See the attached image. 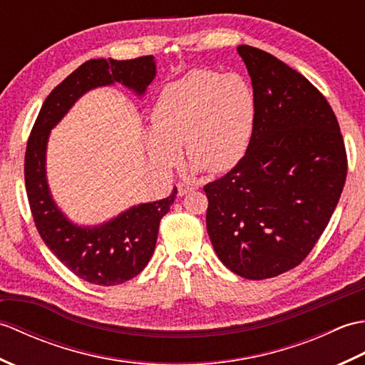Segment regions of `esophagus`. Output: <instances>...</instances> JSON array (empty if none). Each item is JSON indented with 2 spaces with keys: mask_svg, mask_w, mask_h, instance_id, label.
I'll return each mask as SVG.
<instances>
[{
  "mask_svg": "<svg viewBox=\"0 0 365 365\" xmlns=\"http://www.w3.org/2000/svg\"><path fill=\"white\" fill-rule=\"evenodd\" d=\"M177 190H178V196H185V195H188V192L197 190V185L187 183V182H178Z\"/></svg>",
  "mask_w": 365,
  "mask_h": 365,
  "instance_id": "esophagus-1",
  "label": "esophagus"
}]
</instances>
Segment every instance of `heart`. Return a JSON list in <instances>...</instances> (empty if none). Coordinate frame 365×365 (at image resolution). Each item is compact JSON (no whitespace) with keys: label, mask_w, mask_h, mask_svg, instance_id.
I'll return each instance as SVG.
<instances>
[{"label":"heart","mask_w":365,"mask_h":365,"mask_svg":"<svg viewBox=\"0 0 365 365\" xmlns=\"http://www.w3.org/2000/svg\"><path fill=\"white\" fill-rule=\"evenodd\" d=\"M152 123L145 147L157 166L177 165L183 144L187 158L199 169L227 173L250 149L255 123L252 89L235 73L192 71L161 89Z\"/></svg>","instance_id":"heart-1"}]
</instances>
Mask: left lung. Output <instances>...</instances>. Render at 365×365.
I'll list each match as a JSON object with an SVG mask.
<instances>
[{"label": "left lung", "instance_id": "1", "mask_svg": "<svg viewBox=\"0 0 365 365\" xmlns=\"http://www.w3.org/2000/svg\"><path fill=\"white\" fill-rule=\"evenodd\" d=\"M254 133L243 160L204 187L207 232L235 274L262 281L304 260L342 195L348 161L334 111L306 76L250 45Z\"/></svg>", "mask_w": 365, "mask_h": 365}]
</instances>
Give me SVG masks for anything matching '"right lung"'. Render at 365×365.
<instances>
[{
	"instance_id": "right-lung-1",
	"label": "right lung",
	"mask_w": 365,
	"mask_h": 365,
	"mask_svg": "<svg viewBox=\"0 0 365 365\" xmlns=\"http://www.w3.org/2000/svg\"><path fill=\"white\" fill-rule=\"evenodd\" d=\"M153 76V56L86 61L45 98L28 138L25 185L36 229L48 250L75 276L91 284L118 285L141 273L155 251L160 221L174 204L177 188L166 199L131 207L102 226L78 227L66 218L50 196L45 175L46 141L50 130L84 92L122 83L141 96Z\"/></svg>"
}]
</instances>
